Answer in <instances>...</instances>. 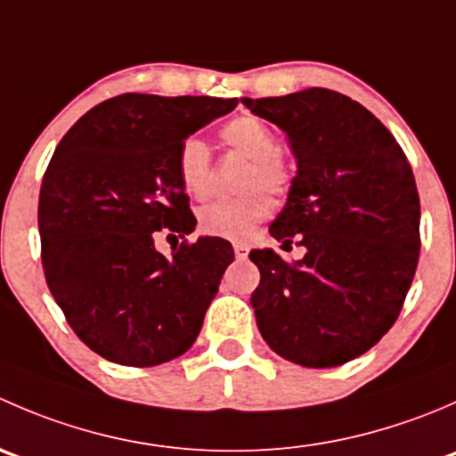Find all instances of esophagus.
<instances>
[{
    "instance_id": "1",
    "label": "esophagus",
    "mask_w": 456,
    "mask_h": 456,
    "mask_svg": "<svg viewBox=\"0 0 456 456\" xmlns=\"http://www.w3.org/2000/svg\"><path fill=\"white\" fill-rule=\"evenodd\" d=\"M233 254H236L238 260H245V257L249 256V247H247L245 242H236V245H233Z\"/></svg>"
}]
</instances>
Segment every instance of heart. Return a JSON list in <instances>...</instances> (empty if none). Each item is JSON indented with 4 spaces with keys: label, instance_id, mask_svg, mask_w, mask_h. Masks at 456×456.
<instances>
[{
    "label": "heart",
    "instance_id": "heart-1",
    "mask_svg": "<svg viewBox=\"0 0 456 456\" xmlns=\"http://www.w3.org/2000/svg\"><path fill=\"white\" fill-rule=\"evenodd\" d=\"M227 150L249 160L242 176V196L233 200H216L199 211V227L207 236L245 240L273 209L271 196H284L291 190L293 172L280 156V141L265 121L256 117H238L220 132ZM178 181L196 200L211 194V151L199 136L181 142L176 159Z\"/></svg>",
    "mask_w": 456,
    "mask_h": 456
}]
</instances>
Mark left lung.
<instances>
[{
    "label": "left lung",
    "mask_w": 456,
    "mask_h": 456,
    "mask_svg": "<svg viewBox=\"0 0 456 456\" xmlns=\"http://www.w3.org/2000/svg\"><path fill=\"white\" fill-rule=\"evenodd\" d=\"M291 142L297 174L269 227L305 247L254 249L257 329L284 360L330 369L375 346L399 317L419 260V194L406 154L364 105L326 87L242 99Z\"/></svg>",
    "instance_id": "1"
}]
</instances>
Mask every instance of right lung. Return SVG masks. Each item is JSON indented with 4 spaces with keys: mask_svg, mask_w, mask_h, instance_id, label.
<instances>
[{
    "mask_svg": "<svg viewBox=\"0 0 456 456\" xmlns=\"http://www.w3.org/2000/svg\"><path fill=\"white\" fill-rule=\"evenodd\" d=\"M236 99L118 94L68 130L39 191L41 265L77 338L110 362L159 366L190 351L232 265L223 238L156 251L196 227L178 181L181 142Z\"/></svg>",
    "mask_w": 456,
    "mask_h": 456,
    "instance_id": "obj_1",
    "label": "right lung"
}]
</instances>
